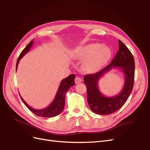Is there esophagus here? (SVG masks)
Wrapping results in <instances>:
<instances>
[{
	"instance_id": "obj_1",
	"label": "esophagus",
	"mask_w": 150,
	"mask_h": 150,
	"mask_svg": "<svg viewBox=\"0 0 150 150\" xmlns=\"http://www.w3.org/2000/svg\"><path fill=\"white\" fill-rule=\"evenodd\" d=\"M82 79H81L80 77H79V76H76V77L75 78V82L76 84L82 82Z\"/></svg>"
}]
</instances>
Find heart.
Instances as JSON below:
<instances>
[{"mask_svg": "<svg viewBox=\"0 0 150 150\" xmlns=\"http://www.w3.org/2000/svg\"><path fill=\"white\" fill-rule=\"evenodd\" d=\"M111 57V51L106 46L98 43L80 46L72 54V58L83 60L82 68L85 71L95 73L100 70L108 63Z\"/></svg>", "mask_w": 150, "mask_h": 150, "instance_id": "obj_1", "label": "heart"}]
</instances>
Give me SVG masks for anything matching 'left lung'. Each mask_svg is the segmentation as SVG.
Masks as SVG:
<instances>
[{
	"label": "left lung",
	"mask_w": 150,
	"mask_h": 150,
	"mask_svg": "<svg viewBox=\"0 0 150 150\" xmlns=\"http://www.w3.org/2000/svg\"><path fill=\"white\" fill-rule=\"evenodd\" d=\"M113 68H120L125 74V85L117 96L105 97L98 88V82L105 72ZM134 59L129 50L119 40V51L111 63L96 74L84 76V83L87 88V102L93 112L108 115L120 109L126 103L133 88L134 80Z\"/></svg>",
	"instance_id": "left-lung-1"
}]
</instances>
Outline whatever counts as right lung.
Here are the masks:
<instances>
[{"label": "right lung", "instance_id": "obj_1", "mask_svg": "<svg viewBox=\"0 0 150 150\" xmlns=\"http://www.w3.org/2000/svg\"><path fill=\"white\" fill-rule=\"evenodd\" d=\"M33 42H34L33 41L30 42L20 54L16 63V70L17 68H18V63H19L20 59L24 56V54H26L29 51L30 48H31L33 45ZM75 75L72 74L62 80L60 84H59V86L58 87L56 96L54 97V100L51 102V104L50 105L46 107L45 109L39 110L35 109L32 108L31 107H30L26 102L24 101L23 98L21 97V100L24 102L25 105L32 112L37 115L38 116L43 117H53L54 116H57V115H58L62 112V110L64 108V106H65V96L67 92L68 91V89L71 87L75 85Z\"/></svg>", "mask_w": 150, "mask_h": 150}]
</instances>
